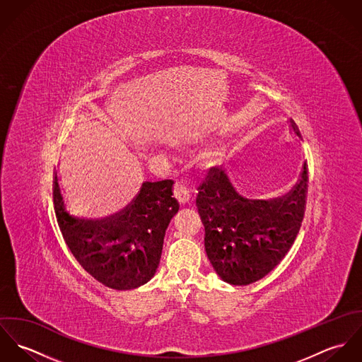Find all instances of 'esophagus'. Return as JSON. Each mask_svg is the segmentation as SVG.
I'll return each mask as SVG.
<instances>
[{"instance_id": "34e87169", "label": "esophagus", "mask_w": 362, "mask_h": 362, "mask_svg": "<svg viewBox=\"0 0 362 362\" xmlns=\"http://www.w3.org/2000/svg\"><path fill=\"white\" fill-rule=\"evenodd\" d=\"M174 197H175V199H177L181 205L188 204L189 199H191V194H189L188 187H185V185L181 184V182H175V185H174Z\"/></svg>"}]
</instances>
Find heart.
Here are the masks:
<instances>
[{"mask_svg": "<svg viewBox=\"0 0 362 362\" xmlns=\"http://www.w3.org/2000/svg\"><path fill=\"white\" fill-rule=\"evenodd\" d=\"M214 163H216V158H214V157H209V158H207V164H209V165H213Z\"/></svg>", "mask_w": 362, "mask_h": 362, "instance_id": "obj_1", "label": "heart"}]
</instances>
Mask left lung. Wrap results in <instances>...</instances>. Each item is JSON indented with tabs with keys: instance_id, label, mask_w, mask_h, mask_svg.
<instances>
[{
	"instance_id": "left-lung-1",
	"label": "left lung",
	"mask_w": 362,
	"mask_h": 362,
	"mask_svg": "<svg viewBox=\"0 0 362 362\" xmlns=\"http://www.w3.org/2000/svg\"><path fill=\"white\" fill-rule=\"evenodd\" d=\"M290 127L301 138L293 119ZM198 191L207 258L221 280L247 286L273 270L294 244L305 211L308 168L304 163L296 187L273 199L243 197L218 168H210Z\"/></svg>"
}]
</instances>
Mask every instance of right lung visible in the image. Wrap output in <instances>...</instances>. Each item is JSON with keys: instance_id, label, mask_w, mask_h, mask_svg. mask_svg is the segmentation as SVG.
Instances as JSON below:
<instances>
[{"instance_id": "add662e5", "label": "right lung", "mask_w": 362, "mask_h": 362, "mask_svg": "<svg viewBox=\"0 0 362 362\" xmlns=\"http://www.w3.org/2000/svg\"><path fill=\"white\" fill-rule=\"evenodd\" d=\"M173 184L171 180L146 181L121 211L88 218L68 210L55 171L52 198L57 221L79 264L114 290H131L148 283L160 263L165 230L180 209L173 198Z\"/></svg>"}]
</instances>
